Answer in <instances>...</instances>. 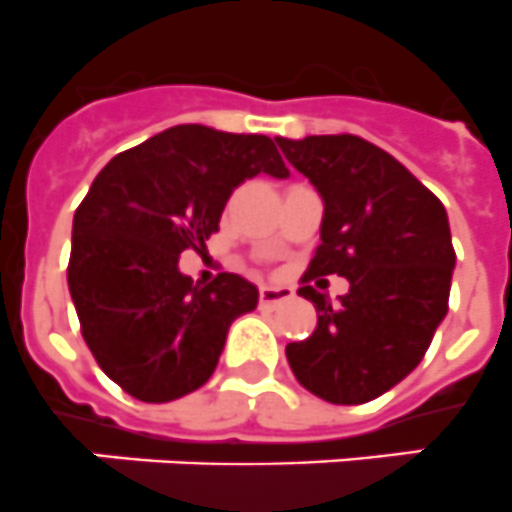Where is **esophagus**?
Masks as SVG:
<instances>
[{
	"instance_id": "esophagus-1",
	"label": "esophagus",
	"mask_w": 512,
	"mask_h": 512,
	"mask_svg": "<svg viewBox=\"0 0 512 512\" xmlns=\"http://www.w3.org/2000/svg\"><path fill=\"white\" fill-rule=\"evenodd\" d=\"M293 296H296V293H293V288H285V285H262L260 306L275 308V306H280V303L290 301Z\"/></svg>"
}]
</instances>
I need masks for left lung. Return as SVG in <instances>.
Returning <instances> with one entry per match:
<instances>
[{"label":"left lung","instance_id":"obj_1","mask_svg":"<svg viewBox=\"0 0 512 512\" xmlns=\"http://www.w3.org/2000/svg\"><path fill=\"white\" fill-rule=\"evenodd\" d=\"M275 142L324 201L321 245L303 283L334 273L349 280L334 303L313 285L298 288L319 324L285 347L288 365L308 393L367 403L416 370L449 311L457 265L449 216L411 170L362 137Z\"/></svg>","mask_w":512,"mask_h":512}]
</instances>
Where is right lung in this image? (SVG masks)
I'll return each mask as SVG.
<instances>
[{
	"mask_svg": "<svg viewBox=\"0 0 512 512\" xmlns=\"http://www.w3.org/2000/svg\"><path fill=\"white\" fill-rule=\"evenodd\" d=\"M288 178L265 135L178 124L104 165L73 216L68 290L81 334L124 393L168 403L216 370L229 326L257 308L255 285L219 273L193 285L183 250H204L239 183Z\"/></svg>",
	"mask_w": 512,
	"mask_h": 512,
	"instance_id": "add662e5",
	"label": "right lung"
}]
</instances>
